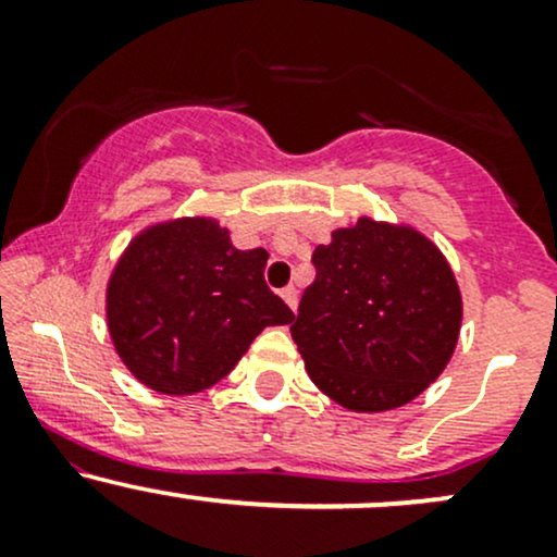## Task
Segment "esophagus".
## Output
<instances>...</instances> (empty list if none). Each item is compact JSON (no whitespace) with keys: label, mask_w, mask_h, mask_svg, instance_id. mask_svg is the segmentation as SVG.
Listing matches in <instances>:
<instances>
[{"label":"esophagus","mask_w":557,"mask_h":557,"mask_svg":"<svg viewBox=\"0 0 557 557\" xmlns=\"http://www.w3.org/2000/svg\"><path fill=\"white\" fill-rule=\"evenodd\" d=\"M280 296H283V300L287 306H290L293 311H296V306H298V290L293 285H287V287H283V293H280Z\"/></svg>","instance_id":"obj_1"}]
</instances>
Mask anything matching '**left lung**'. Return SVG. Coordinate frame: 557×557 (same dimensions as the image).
Listing matches in <instances>:
<instances>
[{
	"instance_id": "left-lung-1",
	"label": "left lung",
	"mask_w": 557,
	"mask_h": 557,
	"mask_svg": "<svg viewBox=\"0 0 557 557\" xmlns=\"http://www.w3.org/2000/svg\"><path fill=\"white\" fill-rule=\"evenodd\" d=\"M317 277L290 335L311 382L361 413L406 406L443 374L461 332V293L440 248L411 227L361 216L317 246Z\"/></svg>"
}]
</instances>
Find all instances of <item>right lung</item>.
<instances>
[{
  "mask_svg": "<svg viewBox=\"0 0 557 557\" xmlns=\"http://www.w3.org/2000/svg\"><path fill=\"white\" fill-rule=\"evenodd\" d=\"M264 267V248L238 251L214 220L185 216L144 230L107 287L114 350L157 393L216 385L261 330L296 317L267 287Z\"/></svg>",
  "mask_w": 557,
  "mask_h": 557,
  "instance_id": "1",
  "label": "right lung"
}]
</instances>
